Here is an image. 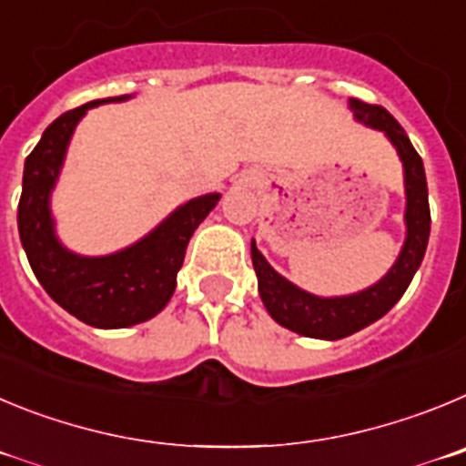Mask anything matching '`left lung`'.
<instances>
[{
    "mask_svg": "<svg viewBox=\"0 0 466 466\" xmlns=\"http://www.w3.org/2000/svg\"><path fill=\"white\" fill-rule=\"evenodd\" d=\"M348 108L364 127L385 134V139L395 146L401 167H404L406 237L392 267L385 271L383 279L364 290L353 292V295L320 297L301 290L299 285L280 276L259 253L255 238L250 241V258L258 274V290L264 309L285 329L309 339H322V341L350 337L383 318L401 299L413 280L425 258L427 241H430V202H427V178L420 155L410 146L401 125L383 106L348 99Z\"/></svg>",
    "mask_w": 466,
    "mask_h": 466,
    "instance_id": "8db88e82",
    "label": "left lung"
}]
</instances>
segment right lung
Returning a JSON list of instances; mask_svg holds the SVG:
<instances>
[{
    "instance_id": "right-lung-1",
    "label": "right lung",
    "mask_w": 466,
    "mask_h": 466,
    "mask_svg": "<svg viewBox=\"0 0 466 466\" xmlns=\"http://www.w3.org/2000/svg\"><path fill=\"white\" fill-rule=\"evenodd\" d=\"M134 95L95 99L46 127L36 148L27 155L18 232L29 267L57 304L81 322L99 329H120L150 320L169 304L176 274L195 229L220 202V192L199 195L176 207L157 228L132 246L108 255L74 253L60 241L50 197L65 167L69 141L90 108L127 102Z\"/></svg>"
}]
</instances>
